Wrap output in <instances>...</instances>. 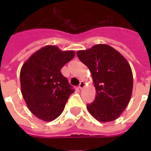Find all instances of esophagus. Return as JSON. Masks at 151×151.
I'll return each mask as SVG.
<instances>
[{"label": "esophagus", "mask_w": 151, "mask_h": 151, "mask_svg": "<svg viewBox=\"0 0 151 151\" xmlns=\"http://www.w3.org/2000/svg\"><path fill=\"white\" fill-rule=\"evenodd\" d=\"M85 87V82H84L83 81H82L79 84V88L82 90V89H83Z\"/></svg>", "instance_id": "esophagus-1"}]
</instances>
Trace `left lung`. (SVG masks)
Returning <instances> with one entry per match:
<instances>
[{"label": "left lung", "instance_id": "8db88e82", "mask_svg": "<svg viewBox=\"0 0 151 151\" xmlns=\"http://www.w3.org/2000/svg\"><path fill=\"white\" fill-rule=\"evenodd\" d=\"M78 59L88 67L96 89V98L87 104L91 115L108 122L120 116L130 101L133 75L125 57L105 44L77 51Z\"/></svg>", "mask_w": 151, "mask_h": 151}]
</instances>
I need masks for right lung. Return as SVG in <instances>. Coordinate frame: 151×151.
Instances as JSON below:
<instances>
[{
  "instance_id": "right-lung-1",
  "label": "right lung",
  "mask_w": 151,
  "mask_h": 151,
  "mask_svg": "<svg viewBox=\"0 0 151 151\" xmlns=\"http://www.w3.org/2000/svg\"><path fill=\"white\" fill-rule=\"evenodd\" d=\"M74 56V50H61L54 45H47L35 52L22 65V97L29 110L41 120L56 119L74 92L60 71Z\"/></svg>"
}]
</instances>
